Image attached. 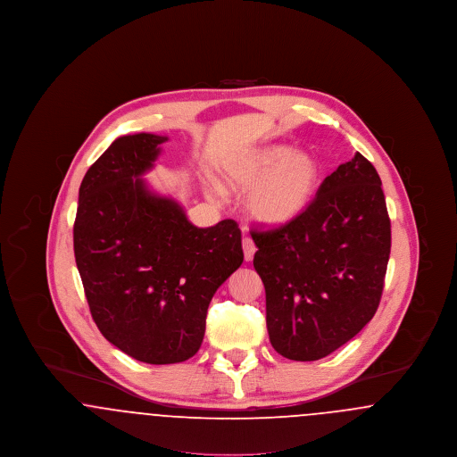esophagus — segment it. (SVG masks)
Returning <instances> with one entry per match:
<instances>
[{
  "instance_id": "1",
  "label": "esophagus",
  "mask_w": 457,
  "mask_h": 457,
  "mask_svg": "<svg viewBox=\"0 0 457 457\" xmlns=\"http://www.w3.org/2000/svg\"><path fill=\"white\" fill-rule=\"evenodd\" d=\"M241 243H243V253H245V261H252V259H253V255H255V252H257V246H255L253 239L248 238V237H245Z\"/></svg>"
}]
</instances>
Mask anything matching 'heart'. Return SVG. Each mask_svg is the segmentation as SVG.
Returning <instances> with one entry per match:
<instances>
[{
  "instance_id": "heart-1",
  "label": "heart",
  "mask_w": 457,
  "mask_h": 457,
  "mask_svg": "<svg viewBox=\"0 0 457 457\" xmlns=\"http://www.w3.org/2000/svg\"><path fill=\"white\" fill-rule=\"evenodd\" d=\"M222 178L233 190H252L248 212L267 226H281L302 216L312 204L320 166L312 154L270 145L226 166ZM219 196L218 188L209 190Z\"/></svg>"
}]
</instances>
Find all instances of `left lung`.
<instances>
[{"mask_svg": "<svg viewBox=\"0 0 457 457\" xmlns=\"http://www.w3.org/2000/svg\"><path fill=\"white\" fill-rule=\"evenodd\" d=\"M272 348L315 361L373 319L391 253L382 181L360 153L322 181L302 216L250 231Z\"/></svg>", "mask_w": 457, "mask_h": 457, "instance_id": "left-lung-1", "label": "left lung"}]
</instances>
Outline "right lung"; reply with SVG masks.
Listing matches in <instances>:
<instances>
[{
	"mask_svg": "<svg viewBox=\"0 0 457 457\" xmlns=\"http://www.w3.org/2000/svg\"><path fill=\"white\" fill-rule=\"evenodd\" d=\"M168 137L116 138L79 190L73 224L75 262L92 319L111 345L151 363L195 354L207 308L243 262L233 219L196 228L170 196L142 178Z\"/></svg>",
	"mask_w": 457,
	"mask_h": 457,
	"instance_id": "right-lung-1",
	"label": "right lung"
}]
</instances>
